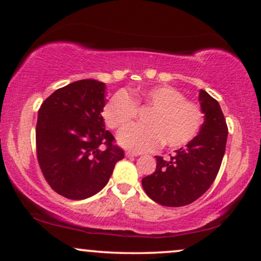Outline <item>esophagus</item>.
<instances>
[{
  "instance_id": "obj_1",
  "label": "esophagus",
  "mask_w": 261,
  "mask_h": 261,
  "mask_svg": "<svg viewBox=\"0 0 261 261\" xmlns=\"http://www.w3.org/2000/svg\"><path fill=\"white\" fill-rule=\"evenodd\" d=\"M139 153H135V152H126V156H128V158H132V156H138Z\"/></svg>"
}]
</instances>
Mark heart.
<instances>
[{"label":"heart","instance_id":"b5f03b06","mask_svg":"<svg viewBox=\"0 0 261 261\" xmlns=\"http://www.w3.org/2000/svg\"><path fill=\"white\" fill-rule=\"evenodd\" d=\"M137 107H148L146 126H130L119 134L123 147L135 152L154 151L163 144L179 148L194 139L201 129L203 114L199 107L170 85L147 88L132 92L117 91L103 109L106 123L113 129L129 124L137 115Z\"/></svg>","mask_w":261,"mask_h":261}]
</instances>
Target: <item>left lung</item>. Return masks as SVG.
Segmentation results:
<instances>
[{"mask_svg": "<svg viewBox=\"0 0 261 261\" xmlns=\"http://www.w3.org/2000/svg\"><path fill=\"white\" fill-rule=\"evenodd\" d=\"M204 114L199 133L170 156L155 155V171L142 178V188L153 201L165 206H183L201 197L214 183L226 151L228 127L219 102L199 90Z\"/></svg>", "mask_w": 261, "mask_h": 261, "instance_id": "8db88e82", "label": "left lung"}]
</instances>
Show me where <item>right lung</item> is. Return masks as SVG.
Masks as SVG:
<instances>
[{"label": "right lung", "mask_w": 261, "mask_h": 261, "mask_svg": "<svg viewBox=\"0 0 261 261\" xmlns=\"http://www.w3.org/2000/svg\"><path fill=\"white\" fill-rule=\"evenodd\" d=\"M106 84L73 82L56 90L38 113L35 141L39 166L57 194L84 199L108 183L123 149L106 129Z\"/></svg>", "instance_id": "1"}]
</instances>
